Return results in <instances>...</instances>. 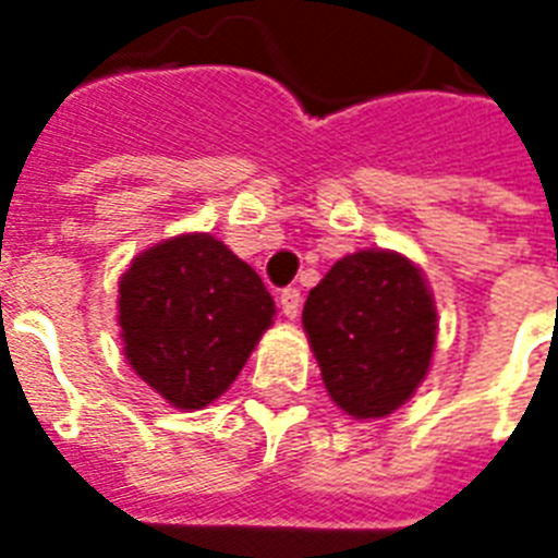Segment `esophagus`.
Listing matches in <instances>:
<instances>
[{
  "label": "esophagus",
  "instance_id": "obj_1",
  "mask_svg": "<svg viewBox=\"0 0 558 558\" xmlns=\"http://www.w3.org/2000/svg\"><path fill=\"white\" fill-rule=\"evenodd\" d=\"M280 310H283L287 318H295V315L301 313V289H283V292H280Z\"/></svg>",
  "mask_w": 558,
  "mask_h": 558
}]
</instances>
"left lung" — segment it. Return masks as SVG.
Instances as JSON below:
<instances>
[{
	"label": "left lung",
	"instance_id": "8db88e82",
	"mask_svg": "<svg viewBox=\"0 0 558 558\" xmlns=\"http://www.w3.org/2000/svg\"><path fill=\"white\" fill-rule=\"evenodd\" d=\"M324 388L356 420L393 414L432 365L437 310L423 271L397 252L365 248L332 266L304 304Z\"/></svg>",
	"mask_w": 558,
	"mask_h": 558
}]
</instances>
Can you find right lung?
Wrapping results in <instances>:
<instances>
[{"mask_svg": "<svg viewBox=\"0 0 558 558\" xmlns=\"http://www.w3.org/2000/svg\"><path fill=\"white\" fill-rule=\"evenodd\" d=\"M260 275L210 234H179L133 257L118 283L126 362L170 405L226 393L271 327Z\"/></svg>", "mask_w": 558, "mask_h": 558, "instance_id": "add662e5", "label": "right lung"}]
</instances>
